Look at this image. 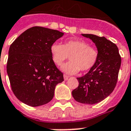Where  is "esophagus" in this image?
<instances>
[{
    "mask_svg": "<svg viewBox=\"0 0 131 131\" xmlns=\"http://www.w3.org/2000/svg\"><path fill=\"white\" fill-rule=\"evenodd\" d=\"M64 80H67L68 79H69V76L68 75H65V74H64Z\"/></svg>",
    "mask_w": 131,
    "mask_h": 131,
    "instance_id": "1",
    "label": "esophagus"
}]
</instances>
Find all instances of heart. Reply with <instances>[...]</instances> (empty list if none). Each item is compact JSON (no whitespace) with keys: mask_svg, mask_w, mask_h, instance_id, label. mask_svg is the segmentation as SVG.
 <instances>
[{"mask_svg":"<svg viewBox=\"0 0 131 131\" xmlns=\"http://www.w3.org/2000/svg\"><path fill=\"white\" fill-rule=\"evenodd\" d=\"M51 58L58 66L61 65L70 56V60L62 64V71L67 74L88 71L96 65L99 60V51L95 47L81 39H70L63 45L53 43L50 47Z\"/></svg>","mask_w":131,"mask_h":131,"instance_id":"1","label":"heart"}]
</instances>
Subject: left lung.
Returning a JSON list of instances; mask_svg holds the SVG:
<instances>
[{
	"instance_id": "8db88e82",
	"label": "left lung",
	"mask_w": 131,
	"mask_h": 131,
	"mask_svg": "<svg viewBox=\"0 0 131 131\" xmlns=\"http://www.w3.org/2000/svg\"><path fill=\"white\" fill-rule=\"evenodd\" d=\"M82 35L95 43L99 60L88 73L77 78L79 86L72 91V95L79 103L93 105L107 97L116 87L121 57L117 45L105 37L91 34Z\"/></svg>"
}]
</instances>
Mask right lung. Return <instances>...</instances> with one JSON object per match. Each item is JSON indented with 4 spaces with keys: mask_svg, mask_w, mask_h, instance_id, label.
<instances>
[{
    "mask_svg": "<svg viewBox=\"0 0 131 131\" xmlns=\"http://www.w3.org/2000/svg\"><path fill=\"white\" fill-rule=\"evenodd\" d=\"M61 32L34 26L21 33L9 50L7 71L13 94L24 103L37 107L49 103L63 73L51 58V44Z\"/></svg>",
    "mask_w": 131,
    "mask_h": 131,
    "instance_id": "obj_1",
    "label": "right lung"
}]
</instances>
